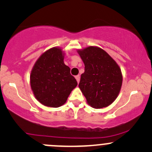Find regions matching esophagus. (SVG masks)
Masks as SVG:
<instances>
[{"instance_id":"esophagus-1","label":"esophagus","mask_w":152,"mask_h":152,"mask_svg":"<svg viewBox=\"0 0 152 152\" xmlns=\"http://www.w3.org/2000/svg\"><path fill=\"white\" fill-rule=\"evenodd\" d=\"M76 81H77L78 83H79V81H80V76H79V75H77V76H76Z\"/></svg>"}]
</instances>
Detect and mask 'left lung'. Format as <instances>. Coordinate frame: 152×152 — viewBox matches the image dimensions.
Masks as SVG:
<instances>
[{
  "mask_svg": "<svg viewBox=\"0 0 152 152\" xmlns=\"http://www.w3.org/2000/svg\"><path fill=\"white\" fill-rule=\"evenodd\" d=\"M77 52L85 66L78 87L87 104L94 109L111 105L121 88L123 76L120 67L99 47L88 46Z\"/></svg>",
  "mask_w": 152,
  "mask_h": 152,
  "instance_id": "left-lung-1",
  "label": "left lung"
}]
</instances>
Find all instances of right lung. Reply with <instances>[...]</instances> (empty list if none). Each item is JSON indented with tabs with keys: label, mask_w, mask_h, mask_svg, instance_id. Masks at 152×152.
I'll return each mask as SVG.
<instances>
[{
	"label": "right lung",
	"mask_w": 152,
	"mask_h": 152,
	"mask_svg": "<svg viewBox=\"0 0 152 152\" xmlns=\"http://www.w3.org/2000/svg\"><path fill=\"white\" fill-rule=\"evenodd\" d=\"M64 52L53 47L41 54L31 72L30 83L35 97L43 105L58 108L64 105L77 81L64 62Z\"/></svg>",
	"instance_id": "right-lung-1"
}]
</instances>
